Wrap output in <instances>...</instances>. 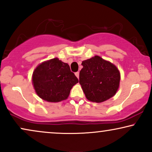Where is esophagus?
Wrapping results in <instances>:
<instances>
[{
	"label": "esophagus",
	"mask_w": 152,
	"mask_h": 152,
	"mask_svg": "<svg viewBox=\"0 0 152 152\" xmlns=\"http://www.w3.org/2000/svg\"><path fill=\"white\" fill-rule=\"evenodd\" d=\"M75 75H76V77H77L78 78V79H79V76H80V72H75Z\"/></svg>",
	"instance_id": "esophagus-1"
}]
</instances>
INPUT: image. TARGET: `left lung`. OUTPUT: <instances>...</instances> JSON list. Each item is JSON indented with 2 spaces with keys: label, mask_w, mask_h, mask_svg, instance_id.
Here are the masks:
<instances>
[{
  "label": "left lung",
  "mask_w": 152,
  "mask_h": 152,
  "mask_svg": "<svg viewBox=\"0 0 152 152\" xmlns=\"http://www.w3.org/2000/svg\"><path fill=\"white\" fill-rule=\"evenodd\" d=\"M80 84L88 100L101 103L115 94L119 87V70L113 64L95 56L82 61Z\"/></svg>",
  "instance_id": "8db88e82"
}]
</instances>
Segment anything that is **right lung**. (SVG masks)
<instances>
[{"mask_svg": "<svg viewBox=\"0 0 152 152\" xmlns=\"http://www.w3.org/2000/svg\"><path fill=\"white\" fill-rule=\"evenodd\" d=\"M78 82L69 65L57 58L42 63L33 72L32 82L37 95L49 102L66 99Z\"/></svg>", "mask_w": 152, "mask_h": 152, "instance_id": "right-lung-1", "label": "right lung"}]
</instances>
